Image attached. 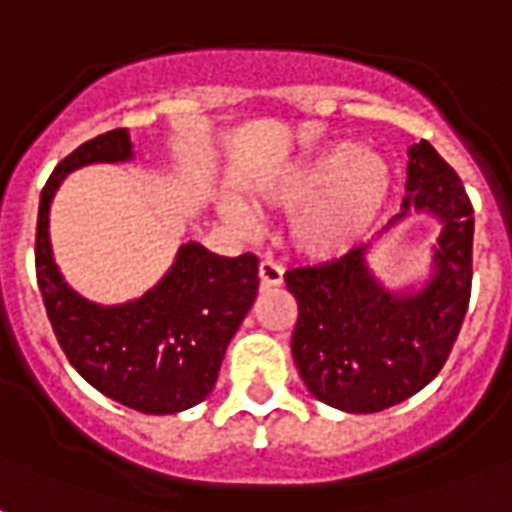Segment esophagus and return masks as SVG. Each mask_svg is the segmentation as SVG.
<instances>
[{
  "mask_svg": "<svg viewBox=\"0 0 512 512\" xmlns=\"http://www.w3.org/2000/svg\"><path fill=\"white\" fill-rule=\"evenodd\" d=\"M284 284V271H281V265L276 260H263L260 263V287L263 289H273L281 287Z\"/></svg>",
  "mask_w": 512,
  "mask_h": 512,
  "instance_id": "1",
  "label": "esophagus"
}]
</instances>
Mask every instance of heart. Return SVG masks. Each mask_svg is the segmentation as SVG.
<instances>
[{"instance_id": "obj_1", "label": "heart", "mask_w": 512, "mask_h": 512, "mask_svg": "<svg viewBox=\"0 0 512 512\" xmlns=\"http://www.w3.org/2000/svg\"><path fill=\"white\" fill-rule=\"evenodd\" d=\"M393 196V170L356 143H332L300 156L260 188L268 207L300 209L292 239L308 257H337L356 247ZM225 215L239 228H255L257 217L241 201H228Z\"/></svg>"}]
</instances>
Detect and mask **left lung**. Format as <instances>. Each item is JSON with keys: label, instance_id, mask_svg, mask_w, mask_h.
Segmentation results:
<instances>
[{"label": "left lung", "instance_id": "1", "mask_svg": "<svg viewBox=\"0 0 512 512\" xmlns=\"http://www.w3.org/2000/svg\"><path fill=\"white\" fill-rule=\"evenodd\" d=\"M406 193L390 223L417 212L441 225L420 287H385L369 265L372 244L284 276L297 300L292 356L300 377L340 412H382L425 388L446 364L468 311L473 207L428 140L409 148Z\"/></svg>", "mask_w": 512, "mask_h": 512}]
</instances>
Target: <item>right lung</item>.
<instances>
[{"instance_id": "obj_1", "label": "right lung", "mask_w": 512, "mask_h": 512, "mask_svg": "<svg viewBox=\"0 0 512 512\" xmlns=\"http://www.w3.org/2000/svg\"><path fill=\"white\" fill-rule=\"evenodd\" d=\"M132 159L130 132L111 130L55 167L39 199L36 281L60 348L92 388L135 412L177 414L215 388L225 348L257 297V257L185 241L162 281L135 300L100 305L68 287L52 257V199L68 172Z\"/></svg>"}]
</instances>
